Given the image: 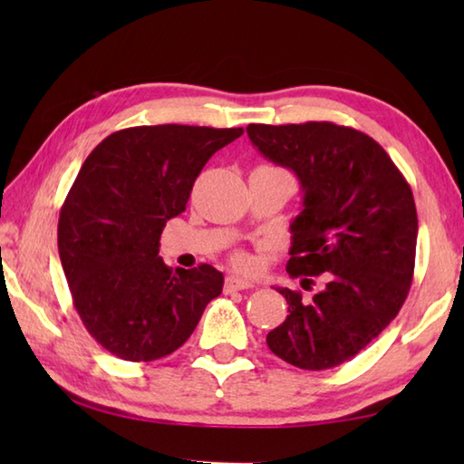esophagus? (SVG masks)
Here are the masks:
<instances>
[{
	"mask_svg": "<svg viewBox=\"0 0 464 464\" xmlns=\"http://www.w3.org/2000/svg\"><path fill=\"white\" fill-rule=\"evenodd\" d=\"M255 285L249 279H243L239 275H229L225 281V291H243V289H253Z\"/></svg>",
	"mask_w": 464,
	"mask_h": 464,
	"instance_id": "1",
	"label": "esophagus"
}]
</instances>
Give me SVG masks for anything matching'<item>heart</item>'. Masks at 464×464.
I'll use <instances>...</instances> for the list:
<instances>
[{
    "mask_svg": "<svg viewBox=\"0 0 464 464\" xmlns=\"http://www.w3.org/2000/svg\"><path fill=\"white\" fill-rule=\"evenodd\" d=\"M237 263L241 265V267H245V265H249V257H245V255H239V257H237Z\"/></svg>",
    "mask_w": 464,
    "mask_h": 464,
    "instance_id": "heart-1",
    "label": "heart"
}]
</instances>
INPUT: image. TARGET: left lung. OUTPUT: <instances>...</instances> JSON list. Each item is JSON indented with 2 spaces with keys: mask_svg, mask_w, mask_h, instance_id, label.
Segmentation results:
<instances>
[{
  "mask_svg": "<svg viewBox=\"0 0 464 464\" xmlns=\"http://www.w3.org/2000/svg\"><path fill=\"white\" fill-rule=\"evenodd\" d=\"M247 135L301 185L289 275L303 287L324 281L311 299L275 287L289 314L267 344L299 369H333L377 339L407 299L419 231L412 191L387 151L351 127L251 123Z\"/></svg>",
  "mask_w": 464,
  "mask_h": 464,
  "instance_id": "obj_1",
  "label": "left lung"
}]
</instances>
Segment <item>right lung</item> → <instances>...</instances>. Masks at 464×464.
I'll return each mask as SVG.
<instances>
[{
	"instance_id": "add662e5",
	"label": "right lung",
	"mask_w": 464,
	"mask_h": 464,
	"mask_svg": "<svg viewBox=\"0 0 464 464\" xmlns=\"http://www.w3.org/2000/svg\"><path fill=\"white\" fill-rule=\"evenodd\" d=\"M241 135V127H130L82 165L59 213L57 249L85 329L115 357L171 354L221 295V271L167 267L160 239L211 155Z\"/></svg>"
}]
</instances>
